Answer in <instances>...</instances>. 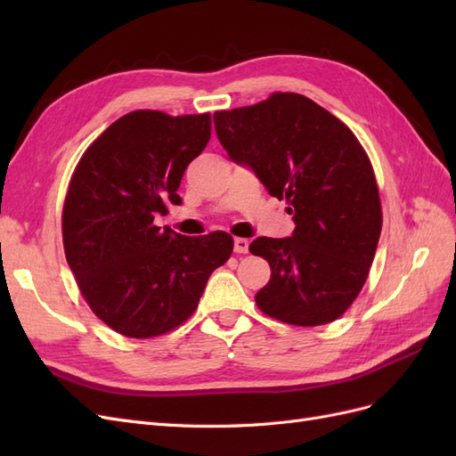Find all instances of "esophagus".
<instances>
[{"mask_svg": "<svg viewBox=\"0 0 456 456\" xmlns=\"http://www.w3.org/2000/svg\"><path fill=\"white\" fill-rule=\"evenodd\" d=\"M233 251L247 253V251H249V241H247L245 238H236V240H233Z\"/></svg>", "mask_w": 456, "mask_h": 456, "instance_id": "esophagus-1", "label": "esophagus"}]
</instances>
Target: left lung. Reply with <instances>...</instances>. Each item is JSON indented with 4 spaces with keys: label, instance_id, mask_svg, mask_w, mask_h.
Returning <instances> with one entry per match:
<instances>
[{
    "label": "left lung",
    "instance_id": "1",
    "mask_svg": "<svg viewBox=\"0 0 456 456\" xmlns=\"http://www.w3.org/2000/svg\"><path fill=\"white\" fill-rule=\"evenodd\" d=\"M213 119L230 159L249 167L270 196L287 200L295 220L289 238L249 245L272 270L255 297L258 308L300 327L335 322L360 295L382 228L363 146L338 118L297 93H273Z\"/></svg>",
    "mask_w": 456,
    "mask_h": 456
}]
</instances>
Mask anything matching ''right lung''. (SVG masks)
I'll return each instance as SVG.
<instances>
[{
    "instance_id": "right-lung-1",
    "label": "right lung",
    "mask_w": 456,
    "mask_h": 456,
    "mask_svg": "<svg viewBox=\"0 0 456 456\" xmlns=\"http://www.w3.org/2000/svg\"><path fill=\"white\" fill-rule=\"evenodd\" d=\"M211 139V114L136 110L81 156L62 209L68 266L94 315L116 333L150 338L184 323L209 275L233 249L226 232L188 238L156 226L190 161Z\"/></svg>"
}]
</instances>
